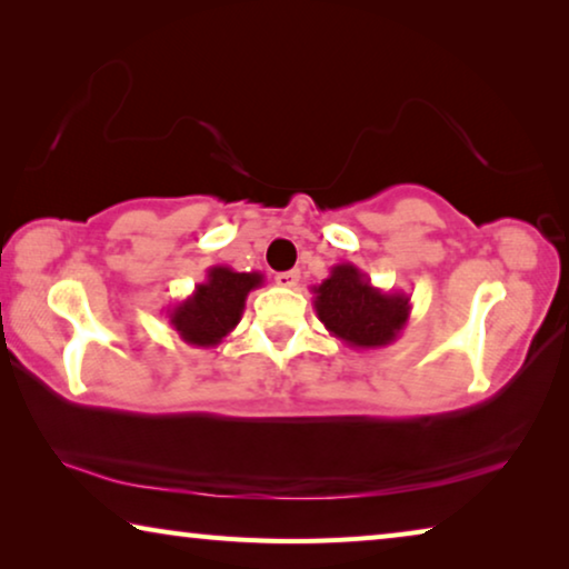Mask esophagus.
<instances>
[{
	"mask_svg": "<svg viewBox=\"0 0 569 569\" xmlns=\"http://www.w3.org/2000/svg\"><path fill=\"white\" fill-rule=\"evenodd\" d=\"M299 270H283V273H276V283L281 288H296L299 286Z\"/></svg>",
	"mask_w": 569,
	"mask_h": 569,
	"instance_id": "34e87169",
	"label": "esophagus"
}]
</instances>
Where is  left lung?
<instances>
[{
  "label": "left lung",
  "mask_w": 569,
  "mask_h": 569,
  "mask_svg": "<svg viewBox=\"0 0 569 569\" xmlns=\"http://www.w3.org/2000/svg\"><path fill=\"white\" fill-rule=\"evenodd\" d=\"M313 309L331 337L351 349L392 345L408 327L410 296L372 286L355 263H337L311 288Z\"/></svg>",
  "instance_id": "obj_1"
}]
</instances>
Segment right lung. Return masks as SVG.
<instances>
[{"mask_svg":"<svg viewBox=\"0 0 569 569\" xmlns=\"http://www.w3.org/2000/svg\"><path fill=\"white\" fill-rule=\"evenodd\" d=\"M260 286H263V273L258 270L238 273L228 266L207 268L204 281L197 283L184 301L167 309L171 329L184 345L202 349L220 347L240 323L248 293Z\"/></svg>","mask_w":569,"mask_h":569,"instance_id":"1","label":"right lung"}]
</instances>
